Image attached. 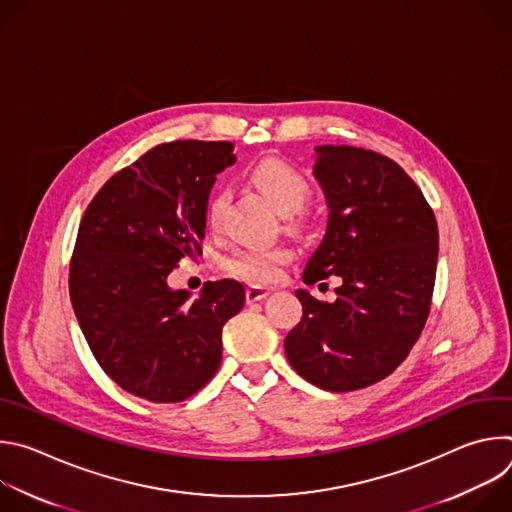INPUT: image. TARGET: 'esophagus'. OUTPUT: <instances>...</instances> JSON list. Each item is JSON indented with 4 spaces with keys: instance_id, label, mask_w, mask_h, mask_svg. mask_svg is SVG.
Returning a JSON list of instances; mask_svg holds the SVG:
<instances>
[{
    "instance_id": "esophagus-1",
    "label": "esophagus",
    "mask_w": 512,
    "mask_h": 512,
    "mask_svg": "<svg viewBox=\"0 0 512 512\" xmlns=\"http://www.w3.org/2000/svg\"><path fill=\"white\" fill-rule=\"evenodd\" d=\"M267 296H269V289H265V287H247V294H245L247 304L261 302V300H265Z\"/></svg>"
}]
</instances>
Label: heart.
I'll return each mask as SVG.
<instances>
[{
  "label": "heart",
  "mask_w": 512,
  "mask_h": 512,
  "mask_svg": "<svg viewBox=\"0 0 512 512\" xmlns=\"http://www.w3.org/2000/svg\"><path fill=\"white\" fill-rule=\"evenodd\" d=\"M249 180L281 216L296 214L306 204L310 194L308 180L294 166L277 158H263L255 162L249 168ZM225 206L227 192H214L208 202V223L212 227L221 223ZM289 259L291 251L285 247L243 249L227 261V271L247 283L267 285L279 277L281 265H285Z\"/></svg>",
  "instance_id": "b5f03b06"
}]
</instances>
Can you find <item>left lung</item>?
Here are the masks:
<instances>
[{
  "instance_id": "8db88e82",
  "label": "left lung",
  "mask_w": 512,
  "mask_h": 512,
  "mask_svg": "<svg viewBox=\"0 0 512 512\" xmlns=\"http://www.w3.org/2000/svg\"><path fill=\"white\" fill-rule=\"evenodd\" d=\"M314 150L328 225L302 277L342 283L332 304L296 291L304 314L283 346L306 381L346 393L389 377L417 342L435 283L437 223L393 160L350 145Z\"/></svg>"
}]
</instances>
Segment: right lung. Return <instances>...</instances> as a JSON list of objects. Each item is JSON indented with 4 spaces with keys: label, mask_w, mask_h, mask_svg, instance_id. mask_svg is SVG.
Masks as SVG:
<instances>
[{
    "label": "right lung",
    "mask_w": 512,
    "mask_h": 512,
    "mask_svg": "<svg viewBox=\"0 0 512 512\" xmlns=\"http://www.w3.org/2000/svg\"><path fill=\"white\" fill-rule=\"evenodd\" d=\"M237 162L229 141L162 143L91 200L70 261V302L101 369L127 393L178 403L221 367L223 326L245 287L172 289L182 257L200 253L216 174Z\"/></svg>",
    "instance_id": "1"
}]
</instances>
